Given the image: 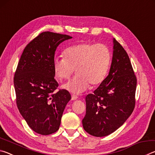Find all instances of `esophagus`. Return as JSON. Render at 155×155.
Instances as JSON below:
<instances>
[{
  "label": "esophagus",
  "mask_w": 155,
  "mask_h": 155,
  "mask_svg": "<svg viewBox=\"0 0 155 155\" xmlns=\"http://www.w3.org/2000/svg\"><path fill=\"white\" fill-rule=\"evenodd\" d=\"M78 98V97L77 95H74V94H72V101H75V100H77Z\"/></svg>",
  "instance_id": "obj_1"
}]
</instances>
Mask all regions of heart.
<instances>
[{
	"instance_id": "b5f03b06",
	"label": "heart",
	"mask_w": 155,
	"mask_h": 155,
	"mask_svg": "<svg viewBox=\"0 0 155 155\" xmlns=\"http://www.w3.org/2000/svg\"><path fill=\"white\" fill-rule=\"evenodd\" d=\"M64 58H55L53 70L61 81L77 75L63 87L75 94L87 90L91 84L96 86L104 80L111 61L109 47L103 44L84 42L68 47L64 52Z\"/></svg>"
}]
</instances>
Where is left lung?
I'll use <instances>...</instances> for the list:
<instances>
[{
  "instance_id": "left-lung-1",
  "label": "left lung",
  "mask_w": 155,
  "mask_h": 155,
  "mask_svg": "<svg viewBox=\"0 0 155 155\" xmlns=\"http://www.w3.org/2000/svg\"><path fill=\"white\" fill-rule=\"evenodd\" d=\"M113 57L109 74L93 94L85 97L84 130L95 137H104L119 128L135 107L137 78L128 54L113 39Z\"/></svg>"
}]
</instances>
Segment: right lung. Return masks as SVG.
<instances>
[{"instance_id":"obj_1","label":"right lung","mask_w":155,"mask_h":155,"mask_svg":"<svg viewBox=\"0 0 155 155\" xmlns=\"http://www.w3.org/2000/svg\"><path fill=\"white\" fill-rule=\"evenodd\" d=\"M72 37L52 32L40 33L25 47L14 83L18 110L31 129L51 135L59 130L63 113L71 99L65 90L56 92L53 61L60 44Z\"/></svg>"}]
</instances>
